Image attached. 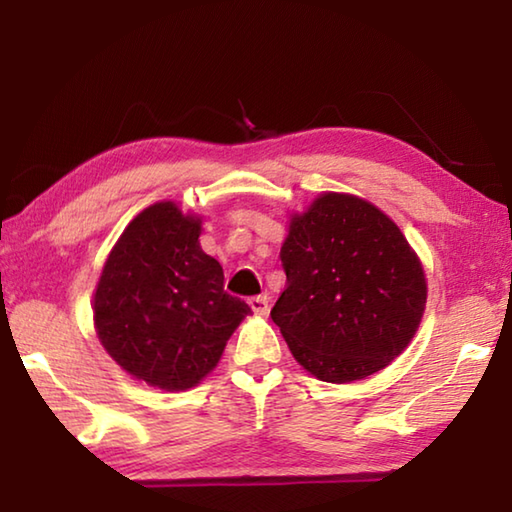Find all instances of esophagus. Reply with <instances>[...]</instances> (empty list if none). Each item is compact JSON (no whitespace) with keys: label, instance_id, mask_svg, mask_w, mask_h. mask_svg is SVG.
I'll return each mask as SVG.
<instances>
[{"label":"esophagus","instance_id":"esophagus-1","mask_svg":"<svg viewBox=\"0 0 512 512\" xmlns=\"http://www.w3.org/2000/svg\"><path fill=\"white\" fill-rule=\"evenodd\" d=\"M248 305H250V309H253V314H257V316H266L268 314V298L266 296L250 298Z\"/></svg>","mask_w":512,"mask_h":512}]
</instances>
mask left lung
Masks as SVG:
<instances>
[{"instance_id":"left-lung-1","label":"left lung","mask_w":512,"mask_h":512,"mask_svg":"<svg viewBox=\"0 0 512 512\" xmlns=\"http://www.w3.org/2000/svg\"><path fill=\"white\" fill-rule=\"evenodd\" d=\"M280 257L287 287L271 318L316 379H366L413 341L427 277L397 223L366 198H314L305 212L291 214Z\"/></svg>"}]
</instances>
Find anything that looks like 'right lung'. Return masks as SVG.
<instances>
[{"label":"right lung","mask_w":512,"mask_h":512,"mask_svg":"<svg viewBox=\"0 0 512 512\" xmlns=\"http://www.w3.org/2000/svg\"><path fill=\"white\" fill-rule=\"evenodd\" d=\"M198 214L153 203L126 225L94 289V329L112 361L160 391H187L216 368L250 307L223 291Z\"/></svg>","instance_id":"add662e5"}]
</instances>
